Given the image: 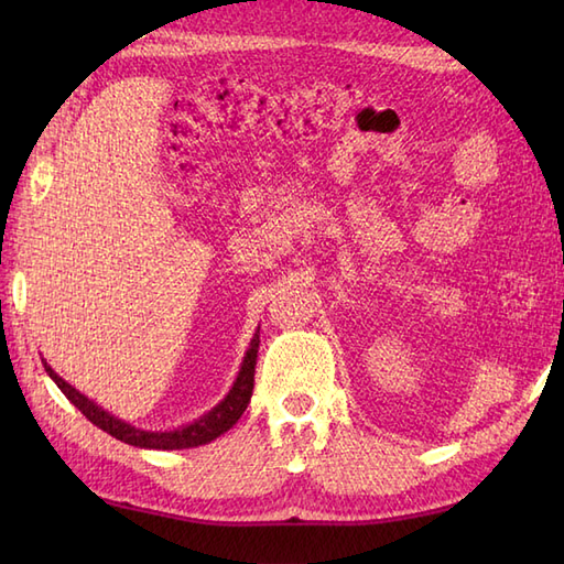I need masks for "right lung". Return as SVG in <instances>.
I'll return each instance as SVG.
<instances>
[{
  "label": "right lung",
  "mask_w": 564,
  "mask_h": 564,
  "mask_svg": "<svg viewBox=\"0 0 564 564\" xmlns=\"http://www.w3.org/2000/svg\"><path fill=\"white\" fill-rule=\"evenodd\" d=\"M257 354H259V334H254V339H251L249 351L242 361V370H239V376L235 380L232 390L227 392V398L210 410L208 414H203L198 422L188 424L184 429H176V431H140L135 426H130L121 419H116L113 414L104 412L101 406L94 404L91 400L84 398L82 392H77L75 388L59 378L55 370L45 366L47 376L55 380V386L65 392V398L77 406V410L89 419L91 424H97L99 429H104L106 434H111L113 438L130 443V446H138V448H158V451H176V448H194V446H203V443H210L213 438H218L220 434H225L227 429L232 424H237V419L242 416V412L247 410L249 398H251V390H254V373H257Z\"/></svg>",
  "instance_id": "right-lung-1"
}]
</instances>
